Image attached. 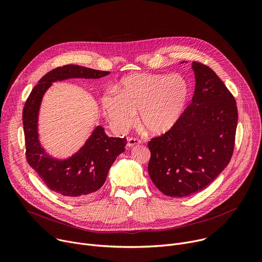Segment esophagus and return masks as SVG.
Segmentation results:
<instances>
[{"instance_id": "1", "label": "esophagus", "mask_w": 262, "mask_h": 262, "mask_svg": "<svg viewBox=\"0 0 262 262\" xmlns=\"http://www.w3.org/2000/svg\"><path fill=\"white\" fill-rule=\"evenodd\" d=\"M141 143V141L140 140H138V139H136V138H129V139H127V147H133V146H135V145H138V144H140Z\"/></svg>"}]
</instances>
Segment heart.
Instances as JSON below:
<instances>
[{
  "label": "heart",
  "mask_w": 262,
  "mask_h": 262,
  "mask_svg": "<svg viewBox=\"0 0 262 262\" xmlns=\"http://www.w3.org/2000/svg\"><path fill=\"white\" fill-rule=\"evenodd\" d=\"M114 91L101 97L102 110L113 127L127 130L138 112V123L152 136L172 130L192 97L191 84L181 74H132L115 85Z\"/></svg>",
  "instance_id": "b5f03b06"
}]
</instances>
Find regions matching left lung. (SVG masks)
I'll return each mask as SVG.
<instances>
[{"label": "left lung", "mask_w": 262, "mask_h": 262, "mask_svg": "<svg viewBox=\"0 0 262 262\" xmlns=\"http://www.w3.org/2000/svg\"><path fill=\"white\" fill-rule=\"evenodd\" d=\"M192 68L191 104L172 130L148 143L149 176L163 194L175 198L202 191L227 167L237 126L236 102L225 84L206 65L193 62Z\"/></svg>", "instance_id": "obj_1"}]
</instances>
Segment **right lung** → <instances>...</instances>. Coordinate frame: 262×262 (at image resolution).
<instances>
[{"mask_svg":"<svg viewBox=\"0 0 262 262\" xmlns=\"http://www.w3.org/2000/svg\"><path fill=\"white\" fill-rule=\"evenodd\" d=\"M101 71L79 65H64L48 72L30 93L23 111L26 157L48 188L70 199H87L98 191L116 158L125 150L126 139L107 137L97 125L79 151L59 160L41 147L38 135L40 104L54 82L68 79H99L107 76Z\"/></svg>","mask_w":262,"mask_h":262,"instance_id":"right-lung-1","label":"right lung"}]
</instances>
